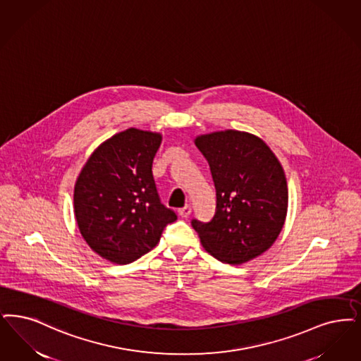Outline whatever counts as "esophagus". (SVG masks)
<instances>
[{"label": "esophagus", "mask_w": 361, "mask_h": 361, "mask_svg": "<svg viewBox=\"0 0 361 361\" xmlns=\"http://www.w3.org/2000/svg\"><path fill=\"white\" fill-rule=\"evenodd\" d=\"M190 212H192V208H190V205H185L184 208H180L178 209V215L181 217H188L190 215Z\"/></svg>", "instance_id": "esophagus-1"}]
</instances>
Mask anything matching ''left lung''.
<instances>
[{
  "label": "left lung",
  "mask_w": 361,
  "mask_h": 361,
  "mask_svg": "<svg viewBox=\"0 0 361 361\" xmlns=\"http://www.w3.org/2000/svg\"><path fill=\"white\" fill-rule=\"evenodd\" d=\"M195 145L207 159L216 188L211 221L192 220L207 252L233 266L274 245L288 215L283 168L262 138L239 130L202 134Z\"/></svg>",
  "instance_id": "8db88e82"
}]
</instances>
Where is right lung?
I'll list each match as a JSON object with an SVG mask.
<instances>
[{
	"instance_id": "1",
	"label": "right lung",
	"mask_w": 361,
	"mask_h": 361,
	"mask_svg": "<svg viewBox=\"0 0 361 361\" xmlns=\"http://www.w3.org/2000/svg\"><path fill=\"white\" fill-rule=\"evenodd\" d=\"M161 141L156 131L116 133L91 153L76 178L75 219L103 259L128 264L141 258L177 219L159 202L152 172Z\"/></svg>"
}]
</instances>
